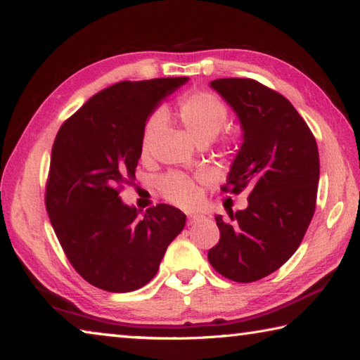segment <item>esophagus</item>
Returning <instances> with one entry per match:
<instances>
[{"label": "esophagus", "instance_id": "1", "mask_svg": "<svg viewBox=\"0 0 360 360\" xmlns=\"http://www.w3.org/2000/svg\"><path fill=\"white\" fill-rule=\"evenodd\" d=\"M205 216L203 214H191L188 216V225H192V224H197V222H202V221H205Z\"/></svg>", "mask_w": 360, "mask_h": 360}]
</instances>
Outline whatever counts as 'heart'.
<instances>
[{
	"label": "heart",
	"mask_w": 360,
	"mask_h": 360,
	"mask_svg": "<svg viewBox=\"0 0 360 360\" xmlns=\"http://www.w3.org/2000/svg\"><path fill=\"white\" fill-rule=\"evenodd\" d=\"M178 115L181 124L186 127V130L198 143H206L216 138L219 131L224 129V125L227 124L229 111L225 103L219 96L197 90V92L182 95L178 100ZM162 125L163 114L160 111L152 114L148 122H146L141 136L143 155H149L152 144H154ZM221 143L225 148V146L231 143V138L225 135L221 139ZM158 187H160V192L168 202L178 206H184V208L197 203L200 197L197 182L182 173H168L167 176H163L160 182H158Z\"/></svg>",
	"instance_id": "b5f03b06"
}]
</instances>
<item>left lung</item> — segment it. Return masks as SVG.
<instances>
[{
  "instance_id": "obj_1",
  "label": "left lung",
  "mask_w": 360,
  "mask_h": 360,
  "mask_svg": "<svg viewBox=\"0 0 360 360\" xmlns=\"http://www.w3.org/2000/svg\"><path fill=\"white\" fill-rule=\"evenodd\" d=\"M211 87L236 112L243 144L224 192L251 188L248 208L216 216L221 231L208 260L222 276L252 283L276 271L300 246L316 210L319 152L292 103L254 79L225 77Z\"/></svg>"
}]
</instances>
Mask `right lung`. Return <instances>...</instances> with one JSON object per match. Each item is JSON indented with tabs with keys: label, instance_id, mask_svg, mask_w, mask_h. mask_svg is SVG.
I'll list each match as a JSON object with an SVG mask.
<instances>
[{
	"label": "right lung",
	"instance_id": "1",
	"mask_svg": "<svg viewBox=\"0 0 360 360\" xmlns=\"http://www.w3.org/2000/svg\"><path fill=\"white\" fill-rule=\"evenodd\" d=\"M188 77L117 82L63 122L52 146L46 210L70 264L108 292H131L157 275L169 243L186 225L160 203L143 216L120 200L135 181L146 122Z\"/></svg>",
	"mask_w": 360,
	"mask_h": 360
}]
</instances>
